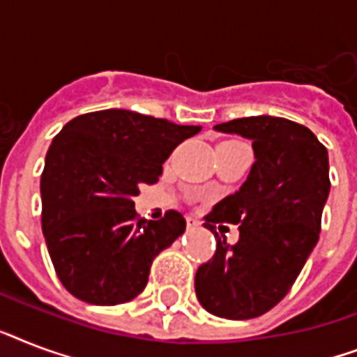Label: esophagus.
Wrapping results in <instances>:
<instances>
[{
	"label": "esophagus",
	"instance_id": "1",
	"mask_svg": "<svg viewBox=\"0 0 357 357\" xmlns=\"http://www.w3.org/2000/svg\"><path fill=\"white\" fill-rule=\"evenodd\" d=\"M198 226H200V220H198V218L187 217V228L195 229V228H198Z\"/></svg>",
	"mask_w": 357,
	"mask_h": 357
}]
</instances>
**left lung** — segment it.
Returning a JSON list of instances; mask_svg holds the SVG:
<instances>
[{
  "instance_id": "obj_1",
  "label": "left lung",
  "mask_w": 357,
  "mask_h": 357,
  "mask_svg": "<svg viewBox=\"0 0 357 357\" xmlns=\"http://www.w3.org/2000/svg\"><path fill=\"white\" fill-rule=\"evenodd\" d=\"M215 129L252 140L255 162L243 187L206 217L217 252L196 271L195 289L209 313L246 321L289 293L315 248L330 195L328 151L305 126L280 116L237 119ZM224 222L239 226L231 247L216 234Z\"/></svg>"
}]
</instances>
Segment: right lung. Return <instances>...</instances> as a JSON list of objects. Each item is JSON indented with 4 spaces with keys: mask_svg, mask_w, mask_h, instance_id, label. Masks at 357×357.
<instances>
[{
    "mask_svg": "<svg viewBox=\"0 0 357 357\" xmlns=\"http://www.w3.org/2000/svg\"><path fill=\"white\" fill-rule=\"evenodd\" d=\"M200 129L105 109L59 131L40 179L42 231L70 294L116 305L144 291L151 261L183 234L185 218L167 211L144 220L133 196L142 183H157L174 148Z\"/></svg>",
    "mask_w": 357,
    "mask_h": 357,
    "instance_id": "obj_1",
    "label": "right lung"
}]
</instances>
